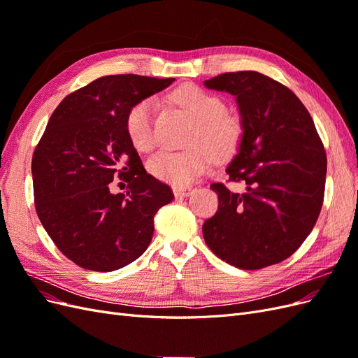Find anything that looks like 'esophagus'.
I'll list each match as a JSON object with an SVG mask.
<instances>
[{"label":"esophagus","mask_w":358,"mask_h":358,"mask_svg":"<svg viewBox=\"0 0 358 358\" xmlns=\"http://www.w3.org/2000/svg\"><path fill=\"white\" fill-rule=\"evenodd\" d=\"M194 188L191 187H173V192H175L176 197H188Z\"/></svg>","instance_id":"34e87169"}]
</instances>
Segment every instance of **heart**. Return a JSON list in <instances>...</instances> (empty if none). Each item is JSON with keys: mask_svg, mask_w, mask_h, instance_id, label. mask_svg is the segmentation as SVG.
Here are the masks:
<instances>
[{"mask_svg": "<svg viewBox=\"0 0 358 358\" xmlns=\"http://www.w3.org/2000/svg\"><path fill=\"white\" fill-rule=\"evenodd\" d=\"M171 96L197 121L191 136L194 146L183 150L162 149L149 159L148 169L157 179L179 187L196 180L209 167L212 159L209 148L220 157L231 152L239 142L242 129L239 119L227 113L221 96L200 86H180ZM125 129L140 152H148L155 146L152 99L140 100L131 106L125 117Z\"/></svg>", "mask_w": 358, "mask_h": 358, "instance_id": "1", "label": "heart"}]
</instances>
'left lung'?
<instances>
[{
  "label": "left lung",
  "mask_w": 358,
  "mask_h": 358,
  "mask_svg": "<svg viewBox=\"0 0 358 358\" xmlns=\"http://www.w3.org/2000/svg\"><path fill=\"white\" fill-rule=\"evenodd\" d=\"M204 86L234 95L239 107L242 136L225 171L245 187L212 183L220 204L203 224L204 241L243 270L284 262L321 212L327 158L317 128L297 95L262 73H224Z\"/></svg>",
  "instance_id": "left-lung-1"
}]
</instances>
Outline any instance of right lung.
Instances as JSON below:
<instances>
[{
    "instance_id": "add662e5",
    "label": "right lung",
    "mask_w": 358,
    "mask_h": 358,
    "mask_svg": "<svg viewBox=\"0 0 358 358\" xmlns=\"http://www.w3.org/2000/svg\"><path fill=\"white\" fill-rule=\"evenodd\" d=\"M175 79L104 76L71 92L52 113L31 162L38 218L78 266L112 272L133 263L152 241L154 216L171 188L148 175L128 138L131 106ZM115 177L129 182L113 194Z\"/></svg>"
}]
</instances>
